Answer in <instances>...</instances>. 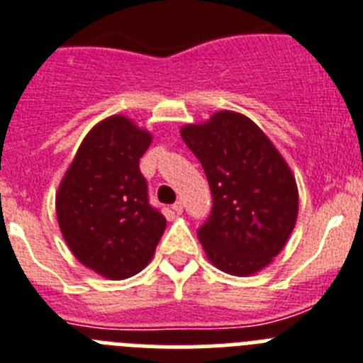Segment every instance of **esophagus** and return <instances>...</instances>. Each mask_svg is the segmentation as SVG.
<instances>
[{
	"label": "esophagus",
	"mask_w": 363,
	"mask_h": 363,
	"mask_svg": "<svg viewBox=\"0 0 363 363\" xmlns=\"http://www.w3.org/2000/svg\"><path fill=\"white\" fill-rule=\"evenodd\" d=\"M172 208H173V212L177 213V216H181V213H182V203H181V201H177V203L173 204Z\"/></svg>",
	"instance_id": "34e87169"
}]
</instances>
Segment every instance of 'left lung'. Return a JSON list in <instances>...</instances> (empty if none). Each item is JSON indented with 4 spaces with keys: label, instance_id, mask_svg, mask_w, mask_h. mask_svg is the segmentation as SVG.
Returning a JSON list of instances; mask_svg holds the SVG:
<instances>
[{
    "label": "left lung",
    "instance_id": "left-lung-1",
    "mask_svg": "<svg viewBox=\"0 0 363 363\" xmlns=\"http://www.w3.org/2000/svg\"><path fill=\"white\" fill-rule=\"evenodd\" d=\"M212 190L210 217L197 230L208 259L232 276L259 272L285 247L298 216L294 175L250 118L219 111L181 129Z\"/></svg>",
    "mask_w": 363,
    "mask_h": 363
}]
</instances>
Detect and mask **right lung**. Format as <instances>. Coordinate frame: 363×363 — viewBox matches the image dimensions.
Returning <instances> with one entry per match:
<instances>
[{"label":"right lung","instance_id":"obj_1","mask_svg":"<svg viewBox=\"0 0 363 363\" xmlns=\"http://www.w3.org/2000/svg\"><path fill=\"white\" fill-rule=\"evenodd\" d=\"M150 144L147 131L125 116H109L84 138L56 195L67 247L82 264L109 279L140 272L166 228L138 166Z\"/></svg>","mask_w":363,"mask_h":363}]
</instances>
